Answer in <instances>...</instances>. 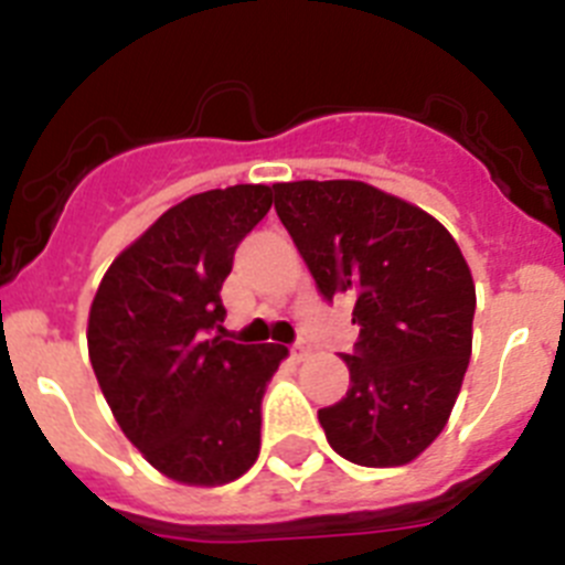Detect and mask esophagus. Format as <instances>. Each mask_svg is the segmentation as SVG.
I'll return each mask as SVG.
<instances>
[{
	"instance_id": "1",
	"label": "esophagus",
	"mask_w": 565,
	"mask_h": 565,
	"mask_svg": "<svg viewBox=\"0 0 565 565\" xmlns=\"http://www.w3.org/2000/svg\"><path fill=\"white\" fill-rule=\"evenodd\" d=\"M291 353H294V359H306L308 353H311V344H308V342H297L291 348Z\"/></svg>"
}]
</instances>
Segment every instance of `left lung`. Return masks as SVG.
<instances>
[{
    "mask_svg": "<svg viewBox=\"0 0 565 565\" xmlns=\"http://www.w3.org/2000/svg\"><path fill=\"white\" fill-rule=\"evenodd\" d=\"M274 209L322 297H353L351 387L319 411L328 444L359 467H402L450 422L469 353L476 282L452 234L362 181L274 183Z\"/></svg>",
    "mask_w": 565,
    "mask_h": 565,
    "instance_id": "8db88e82",
    "label": "left lung"
}]
</instances>
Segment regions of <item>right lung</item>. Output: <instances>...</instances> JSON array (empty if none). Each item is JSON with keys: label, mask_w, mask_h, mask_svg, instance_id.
I'll return each mask as SVG.
<instances>
[{"label": "right lung", "mask_w": 565, "mask_h": 565, "mask_svg": "<svg viewBox=\"0 0 565 565\" xmlns=\"http://www.w3.org/2000/svg\"><path fill=\"white\" fill-rule=\"evenodd\" d=\"M271 209V186L192 194L129 243L87 319L98 387L124 436L161 476L223 487L259 456L263 393L286 344L223 339L234 248Z\"/></svg>", "instance_id": "obj_1"}]
</instances>
